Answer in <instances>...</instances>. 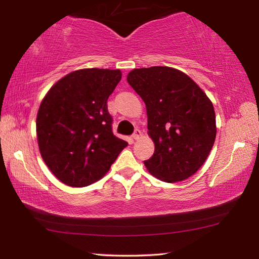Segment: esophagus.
I'll use <instances>...</instances> for the list:
<instances>
[{"label":"esophagus","mask_w":259,"mask_h":259,"mask_svg":"<svg viewBox=\"0 0 259 259\" xmlns=\"http://www.w3.org/2000/svg\"><path fill=\"white\" fill-rule=\"evenodd\" d=\"M141 137V131L139 130V129H136L135 130V133L133 134V138L135 139V140H138L139 138Z\"/></svg>","instance_id":"1"}]
</instances>
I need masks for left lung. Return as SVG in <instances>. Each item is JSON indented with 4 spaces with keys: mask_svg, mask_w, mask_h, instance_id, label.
<instances>
[{
    "mask_svg": "<svg viewBox=\"0 0 259 259\" xmlns=\"http://www.w3.org/2000/svg\"><path fill=\"white\" fill-rule=\"evenodd\" d=\"M128 83L144 100L155 152L144 163L166 183L197 172L216 139V115L206 93L181 71L169 67L135 69Z\"/></svg>",
    "mask_w": 259,
    "mask_h": 259,
    "instance_id": "obj_1",
    "label": "left lung"
}]
</instances>
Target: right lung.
<instances>
[{
	"label": "right lung",
	"mask_w": 259,
	"mask_h": 259,
	"mask_svg": "<svg viewBox=\"0 0 259 259\" xmlns=\"http://www.w3.org/2000/svg\"><path fill=\"white\" fill-rule=\"evenodd\" d=\"M121 75L120 70L73 71L42 100L36 117L38 149L63 184L85 187L96 183L128 146L113 135L107 104Z\"/></svg>",
	"instance_id": "right-lung-1"
}]
</instances>
